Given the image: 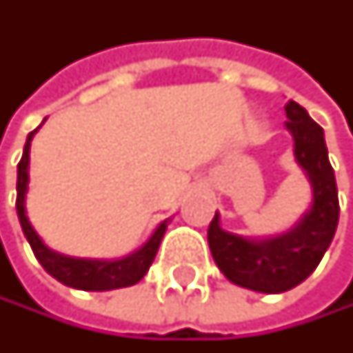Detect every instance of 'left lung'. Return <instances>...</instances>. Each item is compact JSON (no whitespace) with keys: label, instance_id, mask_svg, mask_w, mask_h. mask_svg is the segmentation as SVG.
Masks as SVG:
<instances>
[{"label":"left lung","instance_id":"obj_1","mask_svg":"<svg viewBox=\"0 0 353 353\" xmlns=\"http://www.w3.org/2000/svg\"><path fill=\"white\" fill-rule=\"evenodd\" d=\"M285 114L295 162L312 185L310 210L291 231L266 239H248L225 231L218 212L208 229L210 252L220 272L231 283L260 293H283L310 276L329 250L339 223L337 183L325 130L295 101L285 105Z\"/></svg>","mask_w":353,"mask_h":353}]
</instances>
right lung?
Segmentation results:
<instances>
[{
  "instance_id": "right-lung-1",
  "label": "right lung",
  "mask_w": 353,
  "mask_h": 353,
  "mask_svg": "<svg viewBox=\"0 0 353 353\" xmlns=\"http://www.w3.org/2000/svg\"><path fill=\"white\" fill-rule=\"evenodd\" d=\"M32 133H28L26 143H24V152L22 158L18 162V183H16V212H18V220L22 233L26 237V241L32 248L34 258L39 260V264L46 268L56 281L74 287V289H83V291H110V289H120V287H130L139 283L145 272L150 270L160 241L166 233L168 220L158 225V229L154 231V235L130 256L120 258V260H85V258H70L64 254H58L54 250H50L46 243L41 241V237L37 235V231L32 229V225L26 218V208H24V199H26V189H28V152H30V141H32Z\"/></svg>"
}]
</instances>
